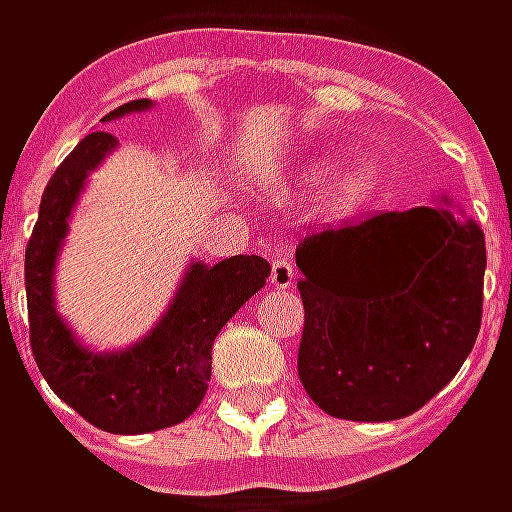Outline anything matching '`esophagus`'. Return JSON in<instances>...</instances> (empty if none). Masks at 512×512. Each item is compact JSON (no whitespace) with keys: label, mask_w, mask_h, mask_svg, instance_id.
<instances>
[{"label":"esophagus","mask_w":512,"mask_h":512,"mask_svg":"<svg viewBox=\"0 0 512 512\" xmlns=\"http://www.w3.org/2000/svg\"><path fill=\"white\" fill-rule=\"evenodd\" d=\"M296 282V268L288 256H273L270 259V285L273 288H291Z\"/></svg>","instance_id":"obj_1"}]
</instances>
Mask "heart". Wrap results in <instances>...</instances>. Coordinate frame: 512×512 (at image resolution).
<instances>
[{"label":"heart","instance_id":"1","mask_svg":"<svg viewBox=\"0 0 512 512\" xmlns=\"http://www.w3.org/2000/svg\"><path fill=\"white\" fill-rule=\"evenodd\" d=\"M288 184L294 192L325 190V210L337 218H351L377 198L380 169L369 158L343 167V161L334 155H314L294 169Z\"/></svg>","mask_w":512,"mask_h":512}]
</instances>
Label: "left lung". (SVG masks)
Wrapping results in <instances>:
<instances>
[{
    "label": "left lung",
    "instance_id": "1",
    "mask_svg": "<svg viewBox=\"0 0 512 512\" xmlns=\"http://www.w3.org/2000/svg\"><path fill=\"white\" fill-rule=\"evenodd\" d=\"M305 305L299 380L343 421L418 412L464 366L481 328L484 233L449 198L314 233L296 250Z\"/></svg>",
    "mask_w": 512,
    "mask_h": 512
}]
</instances>
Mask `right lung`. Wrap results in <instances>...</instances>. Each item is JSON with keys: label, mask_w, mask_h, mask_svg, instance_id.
<instances>
[{"label": "right lung", "mask_w": 512, "mask_h": 512, "mask_svg": "<svg viewBox=\"0 0 512 512\" xmlns=\"http://www.w3.org/2000/svg\"><path fill=\"white\" fill-rule=\"evenodd\" d=\"M152 106V100L123 103L103 123ZM115 149V135L91 132L51 175L25 250V294L31 351L54 395L103 432L143 435L187 421L198 409L218 331L265 288L270 265L262 256H230L218 265L190 262L167 311L141 340L112 351L89 348L57 311L54 273L86 181Z\"/></svg>", "instance_id": "add662e5"}]
</instances>
